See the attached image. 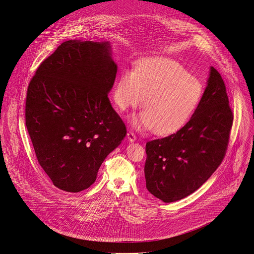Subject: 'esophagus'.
Here are the masks:
<instances>
[{"label": "esophagus", "mask_w": 254, "mask_h": 254, "mask_svg": "<svg viewBox=\"0 0 254 254\" xmlns=\"http://www.w3.org/2000/svg\"><path fill=\"white\" fill-rule=\"evenodd\" d=\"M127 138H128V140L130 141V142H133V141H135L136 140V135L132 132V131H128L127 132Z\"/></svg>", "instance_id": "1"}]
</instances>
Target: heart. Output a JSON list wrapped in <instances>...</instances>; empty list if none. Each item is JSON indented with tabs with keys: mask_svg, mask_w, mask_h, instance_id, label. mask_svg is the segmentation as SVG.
<instances>
[{
	"mask_svg": "<svg viewBox=\"0 0 254 254\" xmlns=\"http://www.w3.org/2000/svg\"><path fill=\"white\" fill-rule=\"evenodd\" d=\"M144 99V110L132 124L157 135L172 134L194 115L204 97V85L179 62L166 57L143 59L137 70H122L114 89V100L122 110L136 107Z\"/></svg>",
	"mask_w": 254,
	"mask_h": 254,
	"instance_id": "b5f03b06",
	"label": "heart"
}]
</instances>
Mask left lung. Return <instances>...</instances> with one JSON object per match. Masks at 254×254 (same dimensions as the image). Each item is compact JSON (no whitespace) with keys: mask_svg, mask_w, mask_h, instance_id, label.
<instances>
[{"mask_svg":"<svg viewBox=\"0 0 254 254\" xmlns=\"http://www.w3.org/2000/svg\"><path fill=\"white\" fill-rule=\"evenodd\" d=\"M233 119L224 81L212 66L203 99L188 124L176 133L146 143L149 192L169 203L197 190L223 160Z\"/></svg>","mask_w":254,"mask_h":254,"instance_id":"1","label":"left lung"}]
</instances>
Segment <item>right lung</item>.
<instances>
[{
    "label": "right lung",
    "instance_id": "add662e5",
    "mask_svg": "<svg viewBox=\"0 0 254 254\" xmlns=\"http://www.w3.org/2000/svg\"><path fill=\"white\" fill-rule=\"evenodd\" d=\"M116 73L108 42L70 39L30 81L26 127L40 166L60 190L79 192L91 187L127 134L108 98Z\"/></svg>",
    "mask_w": 254,
    "mask_h": 254
}]
</instances>
